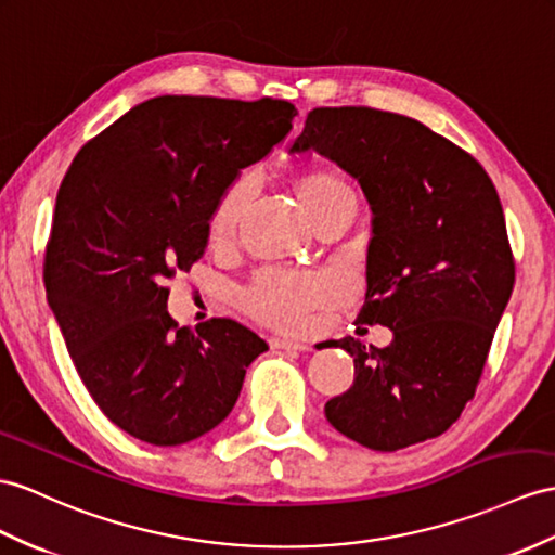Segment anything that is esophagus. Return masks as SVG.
<instances>
[{"instance_id": "esophagus-1", "label": "esophagus", "mask_w": 555, "mask_h": 555, "mask_svg": "<svg viewBox=\"0 0 555 555\" xmlns=\"http://www.w3.org/2000/svg\"><path fill=\"white\" fill-rule=\"evenodd\" d=\"M270 346L273 348H280V350H308V346L306 344H301V341H289V339H270Z\"/></svg>"}]
</instances>
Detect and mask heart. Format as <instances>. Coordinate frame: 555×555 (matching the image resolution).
<instances>
[{"mask_svg": "<svg viewBox=\"0 0 555 555\" xmlns=\"http://www.w3.org/2000/svg\"><path fill=\"white\" fill-rule=\"evenodd\" d=\"M296 197L308 219L334 205L336 199L353 195L348 183L327 169H308L296 176ZM254 197V181L249 176H237L216 197L207 235L214 247H225L235 240L242 221L249 211ZM336 299L334 280L320 273H294V270H263L247 289L240 294V306L268 327L282 332H301L308 327L310 315L318 308Z\"/></svg>", "mask_w": 555, "mask_h": 555, "instance_id": "obj_1", "label": "heart"}]
</instances>
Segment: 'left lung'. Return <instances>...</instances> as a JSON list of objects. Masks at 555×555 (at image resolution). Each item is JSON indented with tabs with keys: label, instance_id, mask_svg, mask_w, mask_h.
Wrapping results in <instances>:
<instances>
[{
	"label": "left lung",
	"instance_id": "left-lung-1",
	"mask_svg": "<svg viewBox=\"0 0 555 555\" xmlns=\"http://www.w3.org/2000/svg\"><path fill=\"white\" fill-rule=\"evenodd\" d=\"M315 151L358 179L372 209L360 324L386 348L332 341L356 362L327 422L364 448L396 452L444 434L476 393L516 282L492 179L462 147L412 117L315 107L289 153Z\"/></svg>",
	"mask_w": 555,
	"mask_h": 555
}]
</instances>
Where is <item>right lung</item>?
Wrapping results in <instances>:
<instances>
[{
  "instance_id": "1",
  "label": "right lung",
  "mask_w": 555,
  "mask_h": 555,
  "mask_svg": "<svg viewBox=\"0 0 555 555\" xmlns=\"http://www.w3.org/2000/svg\"><path fill=\"white\" fill-rule=\"evenodd\" d=\"M287 101L159 96L91 139L59 188L47 299L79 379L115 426L173 448L235 408L268 344L228 318L179 327L165 282L207 249L216 197L292 129Z\"/></svg>"
}]
</instances>
